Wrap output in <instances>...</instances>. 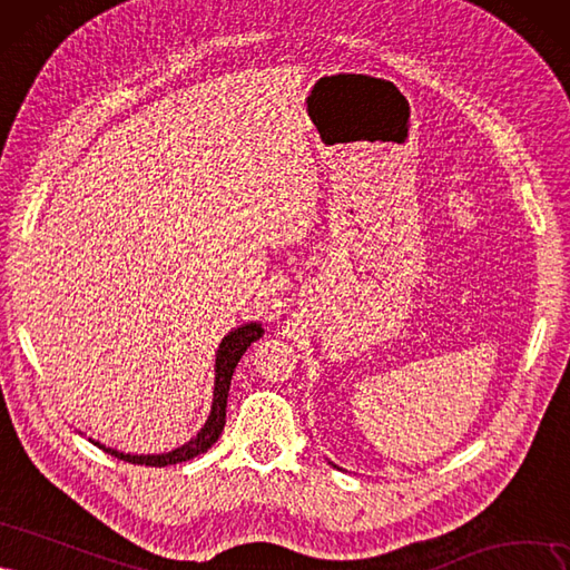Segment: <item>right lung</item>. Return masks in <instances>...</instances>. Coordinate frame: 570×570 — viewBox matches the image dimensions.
Masks as SVG:
<instances>
[{
	"label": "right lung",
	"instance_id": "right-lung-1",
	"mask_svg": "<svg viewBox=\"0 0 570 570\" xmlns=\"http://www.w3.org/2000/svg\"><path fill=\"white\" fill-rule=\"evenodd\" d=\"M265 334V328L261 324H244L234 328L229 336H225V341L219 343V351L215 357V391H213V410L210 416L206 421V426L200 429V433L189 440L187 445H181L168 454H122L118 450H111L106 445H99L104 452H108L116 459H122V462L130 464H144V466H168V464H179V462H189V459L208 452L217 438L223 435L225 429V419H227V395H229V383L234 376V370L242 355L248 351L250 343L258 341Z\"/></svg>",
	"mask_w": 570,
	"mask_h": 570
}]
</instances>
